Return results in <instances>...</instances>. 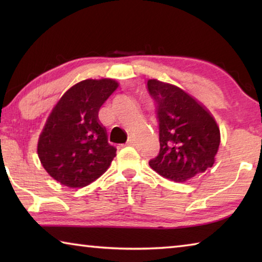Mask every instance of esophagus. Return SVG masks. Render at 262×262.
Masks as SVG:
<instances>
[{"label": "esophagus", "mask_w": 262, "mask_h": 262, "mask_svg": "<svg viewBox=\"0 0 262 262\" xmlns=\"http://www.w3.org/2000/svg\"><path fill=\"white\" fill-rule=\"evenodd\" d=\"M126 145H127V147H134V145H135V142H134V140H133V139H129V140H128V141H127V143H126Z\"/></svg>", "instance_id": "1"}]
</instances>
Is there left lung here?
<instances>
[{"label": "left lung", "mask_w": 262, "mask_h": 262, "mask_svg": "<svg viewBox=\"0 0 262 262\" xmlns=\"http://www.w3.org/2000/svg\"><path fill=\"white\" fill-rule=\"evenodd\" d=\"M147 85L156 104L161 144L149 165L176 183L211 167L221 142L211 113L178 86L157 79H149Z\"/></svg>", "instance_id": "obj_1"}]
</instances>
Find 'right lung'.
Segmentation results:
<instances>
[{
	"label": "right lung",
	"instance_id": "1",
	"mask_svg": "<svg viewBox=\"0 0 262 262\" xmlns=\"http://www.w3.org/2000/svg\"><path fill=\"white\" fill-rule=\"evenodd\" d=\"M110 78L75 84L57 101L38 141V156L52 178L72 188L98 179L115 157L99 108L117 90Z\"/></svg>",
	"mask_w": 262,
	"mask_h": 262
}]
</instances>
